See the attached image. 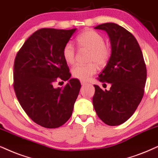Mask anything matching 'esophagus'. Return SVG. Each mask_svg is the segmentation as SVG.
<instances>
[{
	"instance_id": "esophagus-1",
	"label": "esophagus",
	"mask_w": 158,
	"mask_h": 158,
	"mask_svg": "<svg viewBox=\"0 0 158 158\" xmlns=\"http://www.w3.org/2000/svg\"><path fill=\"white\" fill-rule=\"evenodd\" d=\"M87 82H86V81H81V85H87Z\"/></svg>"
}]
</instances>
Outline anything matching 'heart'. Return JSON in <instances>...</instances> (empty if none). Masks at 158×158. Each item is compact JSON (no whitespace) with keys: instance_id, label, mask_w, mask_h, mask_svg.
<instances>
[{"instance_id":"1","label":"heart","mask_w":158,"mask_h":158,"mask_svg":"<svg viewBox=\"0 0 158 158\" xmlns=\"http://www.w3.org/2000/svg\"><path fill=\"white\" fill-rule=\"evenodd\" d=\"M77 44L89 52L88 64L77 65L71 70L73 77L81 81H87L97 72L98 65L105 66L111 57L110 48L105 44V40L100 33L88 30L77 38ZM63 57L68 64L73 65L76 60V49L71 43H67L63 49Z\"/></svg>"}]
</instances>
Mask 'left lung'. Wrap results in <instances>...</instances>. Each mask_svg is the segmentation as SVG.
I'll return each instance as SVG.
<instances>
[{"mask_svg":"<svg viewBox=\"0 0 158 158\" xmlns=\"http://www.w3.org/2000/svg\"><path fill=\"white\" fill-rule=\"evenodd\" d=\"M95 28L105 31L110 39V59L98 79L109 83L111 87L103 90L94 85L93 106L103 123L115 126L127 121L136 110L144 93L147 69L142 52L132 33L112 23Z\"/></svg>","mask_w":158,"mask_h":158,"instance_id":"1","label":"left lung"}]
</instances>
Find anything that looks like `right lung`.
<instances>
[{
	"mask_svg": "<svg viewBox=\"0 0 158 158\" xmlns=\"http://www.w3.org/2000/svg\"><path fill=\"white\" fill-rule=\"evenodd\" d=\"M76 30H38L15 57L16 96L30 118L44 127L56 128L69 120L80 90V82L70 79L69 68L63 57V47ZM57 79L69 81L63 88L55 89L53 84Z\"/></svg>",
	"mask_w": 158,
	"mask_h": 158,
	"instance_id": "add662e5",
	"label": "right lung"
}]
</instances>
